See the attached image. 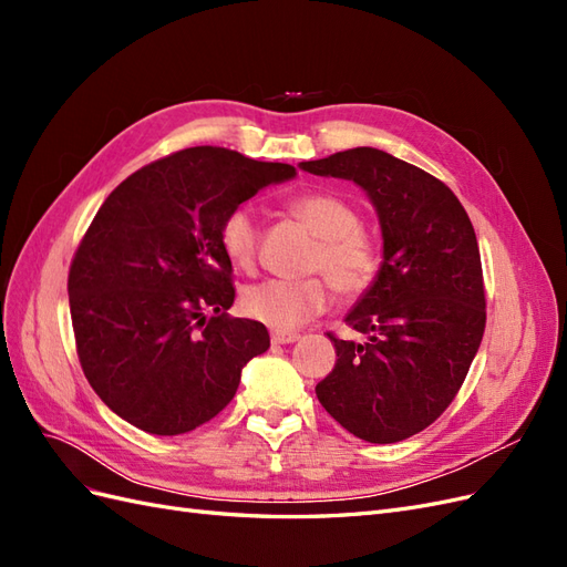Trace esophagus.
<instances>
[{
    "label": "esophagus",
    "mask_w": 567,
    "mask_h": 567,
    "mask_svg": "<svg viewBox=\"0 0 567 567\" xmlns=\"http://www.w3.org/2000/svg\"><path fill=\"white\" fill-rule=\"evenodd\" d=\"M300 340L298 333H288V331H271V342L274 346H288V342Z\"/></svg>",
    "instance_id": "34e87169"
}]
</instances>
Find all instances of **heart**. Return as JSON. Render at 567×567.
Segmentation results:
<instances>
[{"label": "heart", "instance_id": "1", "mask_svg": "<svg viewBox=\"0 0 567 567\" xmlns=\"http://www.w3.org/2000/svg\"><path fill=\"white\" fill-rule=\"evenodd\" d=\"M290 213L319 236L310 271H321L342 300L362 298L381 269V250L362 229L357 205L336 192H310L288 203ZM260 227L248 205H238L219 225V248L236 267L250 271L257 260ZM331 287L319 279H267L244 290V312L277 331H290L321 315Z\"/></svg>", "mask_w": 567, "mask_h": 567}]
</instances>
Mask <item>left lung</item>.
<instances>
[{"instance_id": "8db88e82", "label": "left lung", "mask_w": 567, "mask_h": 567, "mask_svg": "<svg viewBox=\"0 0 567 567\" xmlns=\"http://www.w3.org/2000/svg\"><path fill=\"white\" fill-rule=\"evenodd\" d=\"M300 167L362 186L383 234L379 277L346 317L367 340L329 333L338 359L317 398L359 440H406L452 404L485 333L473 225L447 184L385 151L359 146Z\"/></svg>"}]
</instances>
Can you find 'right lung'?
Wrapping results in <instances>:
<instances>
[{"label":"right lung","instance_id":"1","mask_svg":"<svg viewBox=\"0 0 567 567\" xmlns=\"http://www.w3.org/2000/svg\"><path fill=\"white\" fill-rule=\"evenodd\" d=\"M290 177L293 165L194 146L136 169L101 205L75 250L68 300L82 371L120 419L182 435L234 400L269 333L227 315L236 293L219 225Z\"/></svg>","mask_w":567,"mask_h":567}]
</instances>
